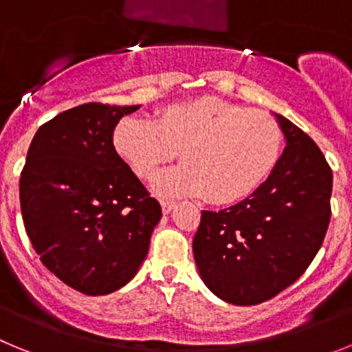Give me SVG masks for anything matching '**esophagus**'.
Wrapping results in <instances>:
<instances>
[{"instance_id": "obj_1", "label": "esophagus", "mask_w": 352, "mask_h": 352, "mask_svg": "<svg viewBox=\"0 0 352 352\" xmlns=\"http://www.w3.org/2000/svg\"><path fill=\"white\" fill-rule=\"evenodd\" d=\"M160 204H162V211H164V213H169V211H173V208L176 206V203H174V201H167V199H162Z\"/></svg>"}]
</instances>
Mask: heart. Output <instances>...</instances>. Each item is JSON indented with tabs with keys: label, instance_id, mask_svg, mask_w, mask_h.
I'll return each mask as SVG.
<instances>
[{
	"label": "heart",
	"instance_id": "b5f03b06",
	"mask_svg": "<svg viewBox=\"0 0 352 352\" xmlns=\"http://www.w3.org/2000/svg\"><path fill=\"white\" fill-rule=\"evenodd\" d=\"M116 153L151 179L179 151L182 166L160 174L155 190L203 197L217 206L247 199L272 176L284 149L273 118L217 96L166 105L155 121L126 118L113 133Z\"/></svg>",
	"mask_w": 352,
	"mask_h": 352
}]
</instances>
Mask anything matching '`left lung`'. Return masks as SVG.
Instances as JSON below:
<instances>
[{
	"label": "left lung",
	"instance_id": "8db88e82",
	"mask_svg": "<svg viewBox=\"0 0 352 352\" xmlns=\"http://www.w3.org/2000/svg\"><path fill=\"white\" fill-rule=\"evenodd\" d=\"M287 146L250 197L203 211L194 257L204 284L232 305L272 300L300 278L324 241L333 174L319 146L276 114Z\"/></svg>",
	"mask_w": 352,
	"mask_h": 352
}]
</instances>
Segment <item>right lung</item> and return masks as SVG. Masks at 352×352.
Wrapping results in <instances>:
<instances>
[{
  "label": "right lung",
  "instance_id": "right-lung-1",
  "mask_svg": "<svg viewBox=\"0 0 352 352\" xmlns=\"http://www.w3.org/2000/svg\"><path fill=\"white\" fill-rule=\"evenodd\" d=\"M139 105L82 104L36 130L21 173V211L43 266L98 296L138 273L162 208L116 153L113 132Z\"/></svg>",
  "mask_w": 352,
  "mask_h": 352
}]
</instances>
